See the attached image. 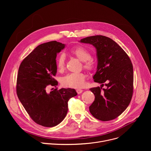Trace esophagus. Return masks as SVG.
I'll list each match as a JSON object with an SVG mask.
<instances>
[{"label":"esophagus","mask_w":151,"mask_h":151,"mask_svg":"<svg viewBox=\"0 0 151 151\" xmlns=\"http://www.w3.org/2000/svg\"><path fill=\"white\" fill-rule=\"evenodd\" d=\"M76 91V92H77V93H78V94L82 93V91H83V90H81V89H77Z\"/></svg>","instance_id":"obj_1"}]
</instances>
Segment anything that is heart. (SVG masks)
Returning <instances> with one entry per match:
<instances>
[{
  "label": "heart",
  "mask_w": 151,
  "mask_h": 151,
  "mask_svg": "<svg viewBox=\"0 0 151 151\" xmlns=\"http://www.w3.org/2000/svg\"><path fill=\"white\" fill-rule=\"evenodd\" d=\"M71 54L80 61H82L83 68L88 71L92 70L94 68V62L91 58L90 51L83 47H76L70 51ZM56 67L59 71L64 70L65 67V55L60 54L55 60ZM85 75L83 73H72L64 76L61 79V82L64 87L79 88L83 87L85 79Z\"/></svg>",
  "instance_id": "obj_1"
}]
</instances>
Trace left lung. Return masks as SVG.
Returning <instances> with one entry per match:
<instances>
[{
	"mask_svg": "<svg viewBox=\"0 0 151 151\" xmlns=\"http://www.w3.org/2000/svg\"><path fill=\"white\" fill-rule=\"evenodd\" d=\"M96 49L97 71L93 76L101 87L90 88L95 99L89 107L96 119L107 121L119 116L130 104L133 91V68L123 49L111 38L101 35L89 36L79 41ZM106 82V89L101 87Z\"/></svg>",
	"mask_w": 151,
	"mask_h": 151,
	"instance_id": "8db88e82",
	"label": "left lung"
}]
</instances>
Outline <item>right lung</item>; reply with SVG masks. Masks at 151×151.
<instances>
[{
	"label": "right lung",
	"mask_w": 151,
	"mask_h": 151,
	"mask_svg": "<svg viewBox=\"0 0 151 151\" xmlns=\"http://www.w3.org/2000/svg\"><path fill=\"white\" fill-rule=\"evenodd\" d=\"M65 47L57 41L37 46L21 62L17 80V94L26 112L37 124L52 127L66 117L69 100L77 95L75 89H54L47 93L48 85H57V54Z\"/></svg>",
	"instance_id": "obj_1"
}]
</instances>
